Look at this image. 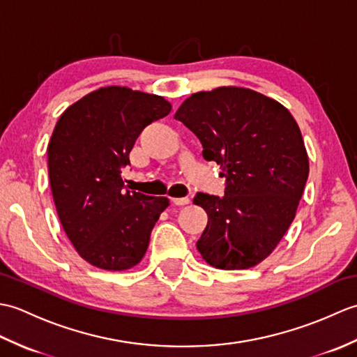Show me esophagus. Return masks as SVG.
I'll use <instances>...</instances> for the list:
<instances>
[{
	"mask_svg": "<svg viewBox=\"0 0 357 357\" xmlns=\"http://www.w3.org/2000/svg\"><path fill=\"white\" fill-rule=\"evenodd\" d=\"M172 202L174 206H187V204H190V199L188 198H172Z\"/></svg>",
	"mask_w": 357,
	"mask_h": 357,
	"instance_id": "1",
	"label": "esophagus"
}]
</instances>
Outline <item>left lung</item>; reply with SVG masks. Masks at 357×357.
<instances>
[{
    "mask_svg": "<svg viewBox=\"0 0 357 357\" xmlns=\"http://www.w3.org/2000/svg\"><path fill=\"white\" fill-rule=\"evenodd\" d=\"M174 119L227 181L222 198L195 196L208 216L198 252L221 270L255 267L284 238L304 193L310 165L298 123L280 102L234 86L193 93Z\"/></svg>",
    "mask_w": 357,
    "mask_h": 357,
    "instance_id": "obj_1",
    "label": "left lung"
}]
</instances>
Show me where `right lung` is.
Listing matches in <instances>:
<instances>
[{
  "label": "right lung",
  "instance_id": "obj_1",
  "mask_svg": "<svg viewBox=\"0 0 357 357\" xmlns=\"http://www.w3.org/2000/svg\"><path fill=\"white\" fill-rule=\"evenodd\" d=\"M170 110L162 96L109 86L58 119L47 146L53 201L67 238L93 267L128 270L147 252L169 199L126 190L123 169L144 128Z\"/></svg>",
  "mask_w": 357,
  "mask_h": 357
}]
</instances>
